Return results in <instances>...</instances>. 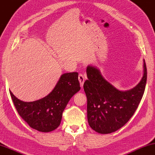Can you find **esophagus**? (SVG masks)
<instances>
[{"label": "esophagus", "mask_w": 155, "mask_h": 155, "mask_svg": "<svg viewBox=\"0 0 155 155\" xmlns=\"http://www.w3.org/2000/svg\"><path fill=\"white\" fill-rule=\"evenodd\" d=\"M85 80H86V76L82 74H80L78 75V81H79L81 86V87L84 86V84Z\"/></svg>", "instance_id": "esophagus-1"}]
</instances>
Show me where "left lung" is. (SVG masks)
<instances>
[{"label":"left lung","instance_id":"1","mask_svg":"<svg viewBox=\"0 0 155 155\" xmlns=\"http://www.w3.org/2000/svg\"><path fill=\"white\" fill-rule=\"evenodd\" d=\"M143 76L130 90L122 91L104 79L97 67L88 65V80L84 89L87 97V117L89 126L99 134L116 131L125 125L138 108L145 91L147 67L144 60Z\"/></svg>","mask_w":155,"mask_h":155}]
</instances>
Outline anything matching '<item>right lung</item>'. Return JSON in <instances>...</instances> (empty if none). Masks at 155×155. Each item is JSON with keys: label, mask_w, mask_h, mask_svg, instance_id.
I'll return each instance as SVG.
<instances>
[{"label": "right lung", "mask_w": 155, "mask_h": 155, "mask_svg": "<svg viewBox=\"0 0 155 155\" xmlns=\"http://www.w3.org/2000/svg\"><path fill=\"white\" fill-rule=\"evenodd\" d=\"M78 75L77 72L63 74L52 92L36 101H21L10 91L19 116L30 127L38 131L47 133L56 129L69 100L80 90Z\"/></svg>", "instance_id": "right-lung-1"}]
</instances>
